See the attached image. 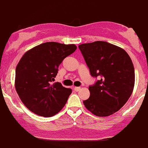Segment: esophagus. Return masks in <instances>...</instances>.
<instances>
[{"mask_svg":"<svg viewBox=\"0 0 148 148\" xmlns=\"http://www.w3.org/2000/svg\"><path fill=\"white\" fill-rule=\"evenodd\" d=\"M74 91H80L81 87H79V86H75V87H74Z\"/></svg>","mask_w":148,"mask_h":148,"instance_id":"1","label":"esophagus"}]
</instances>
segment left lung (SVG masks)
<instances>
[{
	"instance_id": "8db88e82",
	"label": "left lung",
	"mask_w": 148,
	"mask_h": 148,
	"mask_svg": "<svg viewBox=\"0 0 148 148\" xmlns=\"http://www.w3.org/2000/svg\"><path fill=\"white\" fill-rule=\"evenodd\" d=\"M91 75L101 79L88 87L85 107L95 116H111L121 109L133 93L135 70L130 56L122 48L107 42L79 45Z\"/></svg>"
}]
</instances>
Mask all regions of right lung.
<instances>
[{
	"mask_svg": "<svg viewBox=\"0 0 148 148\" xmlns=\"http://www.w3.org/2000/svg\"><path fill=\"white\" fill-rule=\"evenodd\" d=\"M77 49L74 44L48 42L27 51L15 69V90L24 105L32 113L50 117L66 104L71 88L52 84L64 59Z\"/></svg>",
	"mask_w": 148,
	"mask_h": 148,
	"instance_id": "obj_1",
	"label": "right lung"
}]
</instances>
